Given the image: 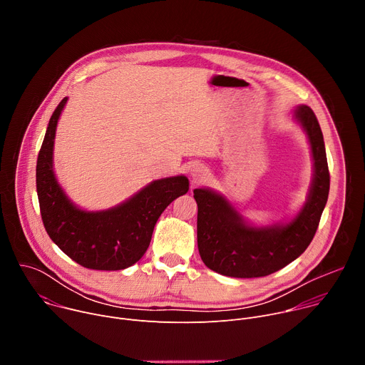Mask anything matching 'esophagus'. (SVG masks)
<instances>
[{
  "label": "esophagus",
  "mask_w": 365,
  "mask_h": 365,
  "mask_svg": "<svg viewBox=\"0 0 365 365\" xmlns=\"http://www.w3.org/2000/svg\"><path fill=\"white\" fill-rule=\"evenodd\" d=\"M205 176H206V173H205V170L200 169V168H195V169L192 170V178H193L195 182L202 180Z\"/></svg>",
  "instance_id": "1"
}]
</instances>
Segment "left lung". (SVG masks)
<instances>
[{"instance_id":"obj_1","label":"left lung","mask_w":365,"mask_h":365,"mask_svg":"<svg viewBox=\"0 0 365 365\" xmlns=\"http://www.w3.org/2000/svg\"><path fill=\"white\" fill-rule=\"evenodd\" d=\"M294 115L307 133L315 160V178L304 207L284 227L251 228L222 196L195 189L197 248L207 269L238 279L269 276L292 263L314 240L328 200L329 169L315 113L302 106Z\"/></svg>"}]
</instances>
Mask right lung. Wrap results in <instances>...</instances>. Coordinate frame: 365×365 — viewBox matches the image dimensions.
<instances>
[{"instance_id": "right-lung-1", "label": "right lung", "mask_w": 365, "mask_h": 365, "mask_svg": "<svg viewBox=\"0 0 365 365\" xmlns=\"http://www.w3.org/2000/svg\"><path fill=\"white\" fill-rule=\"evenodd\" d=\"M63 98L50 117L38 151L36 186L43 225L68 257L92 270H123L144 255L155 222L166 207L189 190L185 176L155 180L125 203L106 212H85L71 203L58 185L51 155Z\"/></svg>"}]
</instances>
